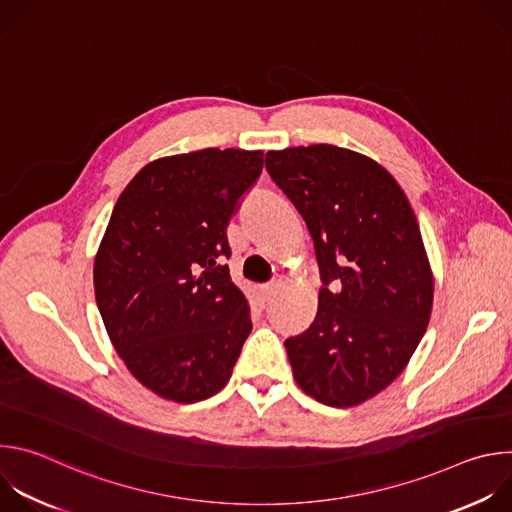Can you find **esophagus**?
<instances>
[{
	"mask_svg": "<svg viewBox=\"0 0 512 512\" xmlns=\"http://www.w3.org/2000/svg\"><path fill=\"white\" fill-rule=\"evenodd\" d=\"M277 287H279V281H271V283L261 285V287H259V294H261V298H263L265 302H269V300L275 296Z\"/></svg>",
	"mask_w": 512,
	"mask_h": 512,
	"instance_id": "1",
	"label": "esophagus"
}]
</instances>
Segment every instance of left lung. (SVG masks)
Masks as SVG:
<instances>
[{"label": "left lung", "mask_w": 512, "mask_h": 512, "mask_svg": "<svg viewBox=\"0 0 512 512\" xmlns=\"http://www.w3.org/2000/svg\"><path fill=\"white\" fill-rule=\"evenodd\" d=\"M265 168L314 239L322 287L310 328L285 340L304 393L352 407L391 385L431 314L433 277L413 208L375 160L318 143Z\"/></svg>", "instance_id": "1"}]
</instances>
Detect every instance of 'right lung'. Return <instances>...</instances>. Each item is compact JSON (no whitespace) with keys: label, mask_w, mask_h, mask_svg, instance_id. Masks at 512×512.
Segmentation results:
<instances>
[{"label":"right lung","mask_w":512,"mask_h":512,"mask_svg":"<svg viewBox=\"0 0 512 512\" xmlns=\"http://www.w3.org/2000/svg\"><path fill=\"white\" fill-rule=\"evenodd\" d=\"M263 152L200 150L137 172L117 198L93 279L107 334L150 391L196 403L221 391L251 332L231 281L227 227Z\"/></svg>","instance_id":"right-lung-1"}]
</instances>
